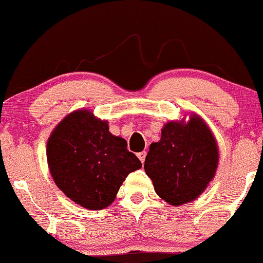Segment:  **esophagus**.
<instances>
[{"label": "esophagus", "mask_w": 263, "mask_h": 263, "mask_svg": "<svg viewBox=\"0 0 263 263\" xmlns=\"http://www.w3.org/2000/svg\"><path fill=\"white\" fill-rule=\"evenodd\" d=\"M145 155H147V153H145V152H141V153H138V154H137L138 159H139V160H141L142 164H143V162H144V160H145Z\"/></svg>", "instance_id": "esophagus-1"}]
</instances>
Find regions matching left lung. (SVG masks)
I'll list each match as a JSON object with an SVG mask.
<instances>
[{"instance_id":"8db88e82","label":"left lung","mask_w":263,"mask_h":263,"mask_svg":"<svg viewBox=\"0 0 263 263\" xmlns=\"http://www.w3.org/2000/svg\"><path fill=\"white\" fill-rule=\"evenodd\" d=\"M218 149L204 122L192 116L185 125L171 121L164 126L161 139L152 143L144 170L156 194L171 205L198 198L215 176Z\"/></svg>"}]
</instances>
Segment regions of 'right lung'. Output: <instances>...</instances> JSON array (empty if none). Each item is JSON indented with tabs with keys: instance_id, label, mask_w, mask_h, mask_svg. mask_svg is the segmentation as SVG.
Segmentation results:
<instances>
[{
	"instance_id": "right-lung-1",
	"label": "right lung",
	"mask_w": 263,
	"mask_h": 263,
	"mask_svg": "<svg viewBox=\"0 0 263 263\" xmlns=\"http://www.w3.org/2000/svg\"><path fill=\"white\" fill-rule=\"evenodd\" d=\"M47 161L58 188L89 210L110 205L128 174L142 167L127 142L112 136L108 122L88 110L71 112L54 128Z\"/></svg>"
}]
</instances>
